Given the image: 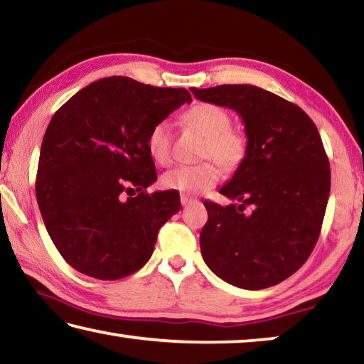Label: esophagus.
Here are the masks:
<instances>
[{"instance_id": "esophagus-1", "label": "esophagus", "mask_w": 364, "mask_h": 364, "mask_svg": "<svg viewBox=\"0 0 364 364\" xmlns=\"http://www.w3.org/2000/svg\"><path fill=\"white\" fill-rule=\"evenodd\" d=\"M180 200H181V204H183V205H188L189 202H193L194 199H193V197H191V196H188V194H181Z\"/></svg>"}]
</instances>
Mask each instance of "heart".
I'll return each instance as SVG.
<instances>
[{
	"mask_svg": "<svg viewBox=\"0 0 364 364\" xmlns=\"http://www.w3.org/2000/svg\"><path fill=\"white\" fill-rule=\"evenodd\" d=\"M191 128L205 136L200 149L202 159H213L225 170L236 168L247 151V143L241 133L232 130V119L225 107L210 102H200L184 114ZM149 156L160 165H167L173 154V132L170 120L154 123L146 138ZM217 163V164H218ZM212 160L197 165H176L165 171L160 184L178 193L197 194L213 188L218 183L221 170Z\"/></svg>",
	"mask_w": 364,
	"mask_h": 364,
	"instance_id": "obj_1",
	"label": "heart"
}]
</instances>
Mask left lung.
Listing matches in <instances>:
<instances>
[{
    "label": "left lung",
    "instance_id": "left-lung-1",
    "mask_svg": "<svg viewBox=\"0 0 364 364\" xmlns=\"http://www.w3.org/2000/svg\"><path fill=\"white\" fill-rule=\"evenodd\" d=\"M191 91L236 110L247 134L245 157L220 189L239 205L204 202V262L218 278L247 291L279 284L308 260L321 232L331 170L318 128L299 106L258 86Z\"/></svg>",
    "mask_w": 364,
    "mask_h": 364
}]
</instances>
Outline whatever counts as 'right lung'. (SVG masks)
Listing matches in <instances>:
<instances>
[{"mask_svg":"<svg viewBox=\"0 0 364 364\" xmlns=\"http://www.w3.org/2000/svg\"><path fill=\"white\" fill-rule=\"evenodd\" d=\"M191 101L184 88L107 77L53 115L35 191L49 237L72 268L114 281L149 260L159 230L181 204L176 191H146L157 180L146 138L154 123Z\"/></svg>","mask_w":364,"mask_h":364,"instance_id":"add662e5","label":"right lung"}]
</instances>
